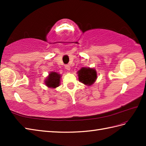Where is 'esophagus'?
<instances>
[{
  "label": "esophagus",
  "instance_id": "obj_1",
  "mask_svg": "<svg viewBox=\"0 0 146 146\" xmlns=\"http://www.w3.org/2000/svg\"><path fill=\"white\" fill-rule=\"evenodd\" d=\"M65 68H66V69L68 70V71H69L70 70V65H69V64H66V65H65Z\"/></svg>",
  "mask_w": 146,
  "mask_h": 146
}]
</instances>
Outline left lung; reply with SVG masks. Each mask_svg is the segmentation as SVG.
I'll list each match as a JSON object with an SVG mask.
<instances>
[{
	"label": "left lung",
	"mask_w": 146,
	"mask_h": 146,
	"mask_svg": "<svg viewBox=\"0 0 146 146\" xmlns=\"http://www.w3.org/2000/svg\"><path fill=\"white\" fill-rule=\"evenodd\" d=\"M80 82L87 85H92L97 79V72L94 69L82 68L78 71Z\"/></svg>",
	"instance_id": "obj_1"
}]
</instances>
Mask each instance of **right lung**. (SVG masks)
I'll list each match as a JSON object with an SVG mask.
<instances>
[{
  "mask_svg": "<svg viewBox=\"0 0 146 146\" xmlns=\"http://www.w3.org/2000/svg\"><path fill=\"white\" fill-rule=\"evenodd\" d=\"M61 76L58 73L56 72H52L49 75V76L46 79L45 84L48 87L50 88H56L60 85Z\"/></svg>",
  "mask_w": 146,
  "mask_h": 146,
  "instance_id": "add662e5",
  "label": "right lung"
}]
</instances>
